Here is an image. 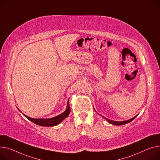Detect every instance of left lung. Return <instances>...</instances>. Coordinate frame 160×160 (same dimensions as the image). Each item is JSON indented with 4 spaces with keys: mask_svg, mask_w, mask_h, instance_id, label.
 I'll return each instance as SVG.
<instances>
[{
    "mask_svg": "<svg viewBox=\"0 0 160 160\" xmlns=\"http://www.w3.org/2000/svg\"><path fill=\"white\" fill-rule=\"evenodd\" d=\"M102 116V115H101ZM103 118L105 120H107L109 123H110L111 124H112V125H124V124H126V123H129L130 122H131V121H132L137 116H134V117H133L132 118H131V119H129V120H125V121H122V122H116V121H112V120H109L108 118H105V117H104L103 116H102Z\"/></svg>",
    "mask_w": 160,
    "mask_h": 160,
    "instance_id": "1",
    "label": "left lung"
}]
</instances>
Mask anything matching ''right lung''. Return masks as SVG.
Listing matches in <instances>:
<instances>
[{
    "mask_svg": "<svg viewBox=\"0 0 160 160\" xmlns=\"http://www.w3.org/2000/svg\"><path fill=\"white\" fill-rule=\"evenodd\" d=\"M70 112H71V108H70V106L69 105V101H68V104H67L66 110L63 112H62V114H60L55 117H53V118H48V119L32 118H30V117L25 115L22 112H22V114L24 116H26L29 120H30L32 122H33L34 123H35L38 125L44 126V127H51V126L57 125L59 124L60 123H61L63 120L66 118L67 117L69 116Z\"/></svg>",
    "mask_w": 160,
    "mask_h": 160,
    "instance_id": "obj_1",
    "label": "right lung"
}]
</instances>
